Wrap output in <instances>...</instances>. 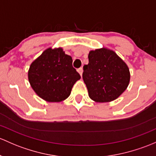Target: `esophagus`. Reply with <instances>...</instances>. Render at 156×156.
Listing matches in <instances>:
<instances>
[{
  "mask_svg": "<svg viewBox=\"0 0 156 156\" xmlns=\"http://www.w3.org/2000/svg\"><path fill=\"white\" fill-rule=\"evenodd\" d=\"M78 73L80 74V75H82V73H83V68L82 67H81V68H79V69H78Z\"/></svg>",
  "mask_w": 156,
  "mask_h": 156,
  "instance_id": "esophagus-1",
  "label": "esophagus"
}]
</instances>
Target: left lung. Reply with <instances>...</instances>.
<instances>
[{"label": "left lung", "instance_id": "obj_1", "mask_svg": "<svg viewBox=\"0 0 156 156\" xmlns=\"http://www.w3.org/2000/svg\"><path fill=\"white\" fill-rule=\"evenodd\" d=\"M89 63L83 66V80L89 96L97 102L117 99L130 81L129 69L114 51L106 48L90 51Z\"/></svg>", "mask_w": 156, "mask_h": 156}]
</instances>
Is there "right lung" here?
I'll list each match as a JSON object with an SVG mask.
<instances>
[{
  "instance_id": "add662e5",
  "label": "right lung",
  "mask_w": 156,
  "mask_h": 156,
  "mask_svg": "<svg viewBox=\"0 0 156 156\" xmlns=\"http://www.w3.org/2000/svg\"><path fill=\"white\" fill-rule=\"evenodd\" d=\"M81 75L73 66V59L61 48L45 50L31 63L28 79L35 93L50 102L69 97Z\"/></svg>"
}]
</instances>
